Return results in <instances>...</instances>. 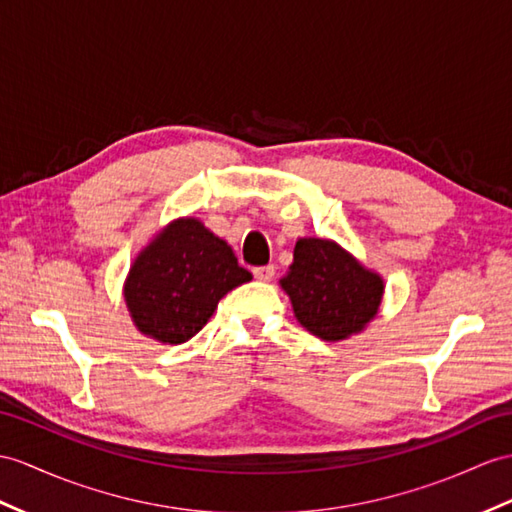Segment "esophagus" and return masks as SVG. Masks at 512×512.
<instances>
[{
    "mask_svg": "<svg viewBox=\"0 0 512 512\" xmlns=\"http://www.w3.org/2000/svg\"><path fill=\"white\" fill-rule=\"evenodd\" d=\"M273 276H276V267H273V265H265V267L254 269V278L260 280V282H269V280H273Z\"/></svg>",
    "mask_w": 512,
    "mask_h": 512,
    "instance_id": "esophagus-1",
    "label": "esophagus"
}]
</instances>
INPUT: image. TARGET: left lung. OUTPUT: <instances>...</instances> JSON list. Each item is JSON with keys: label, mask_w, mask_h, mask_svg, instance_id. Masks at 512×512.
<instances>
[{"label": "left lung", "mask_w": 512, "mask_h": 512, "mask_svg": "<svg viewBox=\"0 0 512 512\" xmlns=\"http://www.w3.org/2000/svg\"><path fill=\"white\" fill-rule=\"evenodd\" d=\"M297 321L321 341H343L378 315L384 280L328 239H299L280 280Z\"/></svg>", "instance_id": "1"}]
</instances>
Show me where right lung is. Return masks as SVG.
<instances>
[{
  "mask_svg": "<svg viewBox=\"0 0 512 512\" xmlns=\"http://www.w3.org/2000/svg\"><path fill=\"white\" fill-rule=\"evenodd\" d=\"M252 280L232 247L195 217L171 221L134 258L123 299L136 330L180 345L213 317L219 299Z\"/></svg>",
  "mask_w": 512,
  "mask_h": 512,
  "instance_id": "obj_1",
  "label": "right lung"
}]
</instances>
